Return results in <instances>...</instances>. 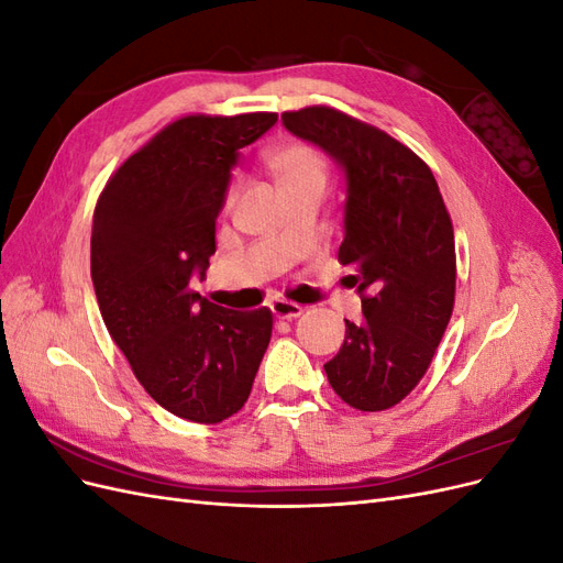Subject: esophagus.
<instances>
[{"label":"esophagus","mask_w":563,"mask_h":563,"mask_svg":"<svg viewBox=\"0 0 563 563\" xmlns=\"http://www.w3.org/2000/svg\"><path fill=\"white\" fill-rule=\"evenodd\" d=\"M269 310H272V314L279 317V319H296V317L302 314V305L279 298V300L269 305Z\"/></svg>","instance_id":"esophagus-1"}]
</instances>
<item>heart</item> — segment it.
<instances>
[{
	"mask_svg": "<svg viewBox=\"0 0 563 563\" xmlns=\"http://www.w3.org/2000/svg\"><path fill=\"white\" fill-rule=\"evenodd\" d=\"M265 166L277 178L284 192L300 190V187H327L331 166L327 155L312 143L305 141H286L272 147L265 155ZM240 195V178H232L225 190V203H230Z\"/></svg>",
	"mask_w": 563,
	"mask_h": 563,
	"instance_id": "obj_1",
	"label": "heart"
}]
</instances>
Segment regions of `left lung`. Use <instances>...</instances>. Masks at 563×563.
Listing matches in <instances>:
<instances>
[{"mask_svg":"<svg viewBox=\"0 0 563 563\" xmlns=\"http://www.w3.org/2000/svg\"><path fill=\"white\" fill-rule=\"evenodd\" d=\"M284 126L345 172V240L364 321L345 319V343L323 364L356 411H385L428 373L455 302L453 223L439 185L411 147L329 106L282 114Z\"/></svg>","mask_w":563,"mask_h":563,"instance_id":"1","label":"left lung"}]
</instances>
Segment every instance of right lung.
<instances>
[{
	"mask_svg": "<svg viewBox=\"0 0 563 563\" xmlns=\"http://www.w3.org/2000/svg\"><path fill=\"white\" fill-rule=\"evenodd\" d=\"M277 112L185 114L135 150L98 197L91 279L114 345L147 395L216 424L246 404L272 335L267 308L236 312L192 291L216 253L236 150Z\"/></svg>",
	"mask_w": 563,
	"mask_h": 563,
	"instance_id": "1",
	"label": "right lung"
}]
</instances>
